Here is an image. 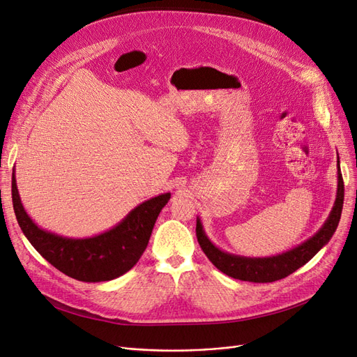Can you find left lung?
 I'll return each instance as SVG.
<instances>
[{"mask_svg":"<svg viewBox=\"0 0 357 357\" xmlns=\"http://www.w3.org/2000/svg\"><path fill=\"white\" fill-rule=\"evenodd\" d=\"M338 162V186L337 198H335L331 214L321 228L302 244L290 248V250L269 257H247L223 252L218 245H214L205 234L201 219L197 218V238L211 264L220 269L226 275L236 280L252 283H271L282 280L291 273H295L302 265H305L310 259L314 257L321 247H325L332 235L337 231V226L341 219L342 204H344V181Z\"/></svg>","mask_w":357,"mask_h":357,"instance_id":"8db88e82","label":"left lung"}]
</instances>
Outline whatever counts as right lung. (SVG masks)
<instances>
[{"label":"right lung","instance_id":"add662e5","mask_svg":"<svg viewBox=\"0 0 357 357\" xmlns=\"http://www.w3.org/2000/svg\"><path fill=\"white\" fill-rule=\"evenodd\" d=\"M12 198L20 229L49 264L79 282L98 283L123 275L138 262L149 244L158 215L169 201L171 193H162L137 205L112 229L88 238H68L37 226L20 201L15 172Z\"/></svg>","mask_w":357,"mask_h":357}]
</instances>
